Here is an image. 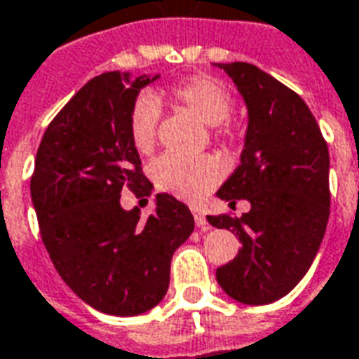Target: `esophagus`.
<instances>
[{
    "mask_svg": "<svg viewBox=\"0 0 359 359\" xmlns=\"http://www.w3.org/2000/svg\"><path fill=\"white\" fill-rule=\"evenodd\" d=\"M192 215H194L196 225L200 226V229H208V219H205V215L202 213V210L194 208V210H192Z\"/></svg>",
    "mask_w": 359,
    "mask_h": 359,
    "instance_id": "34e87169",
    "label": "esophagus"
}]
</instances>
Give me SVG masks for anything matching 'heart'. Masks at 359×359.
Returning a JSON list of instances; mask_svg holds the SVG:
<instances>
[{
	"mask_svg": "<svg viewBox=\"0 0 359 359\" xmlns=\"http://www.w3.org/2000/svg\"><path fill=\"white\" fill-rule=\"evenodd\" d=\"M171 100L190 113H194L205 125L213 126L215 138L231 142L234 128L229 123L234 100L223 82L211 76H194L172 86ZM161 107L156 97L142 94L128 111V134L133 146L140 154H149L157 140V126ZM151 179L159 190L175 194L187 202H198L210 192L221 179V165L215 157H182L163 154L151 165Z\"/></svg>",
	"mask_w": 359,
	"mask_h": 359,
	"instance_id": "b5f03b06",
	"label": "heart"
}]
</instances>
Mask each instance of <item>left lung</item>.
I'll list each match as a JSON object with an SVG mask.
<instances>
[{
  "instance_id": "obj_1",
  "label": "left lung",
  "mask_w": 359,
  "mask_h": 359,
  "mask_svg": "<svg viewBox=\"0 0 359 359\" xmlns=\"http://www.w3.org/2000/svg\"><path fill=\"white\" fill-rule=\"evenodd\" d=\"M248 105L241 165L217 196L252 210L208 215L233 231L242 248L217 267V283L231 298L262 306L283 298L316 259L329 221V148L316 117L294 90L250 63H217Z\"/></svg>"
}]
</instances>
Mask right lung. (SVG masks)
Masks as SVG:
<instances>
[{
  "instance_id": "obj_1",
  "label": "right lung",
  "mask_w": 359,
  "mask_h": 359,
  "mask_svg": "<svg viewBox=\"0 0 359 359\" xmlns=\"http://www.w3.org/2000/svg\"><path fill=\"white\" fill-rule=\"evenodd\" d=\"M154 79L117 71L88 81L46 128L30 179L43 246L69 288L109 316H138L163 300L175 250L194 217L171 194H157L148 219L121 208V192L151 194L128 111Z\"/></svg>"
}]
</instances>
